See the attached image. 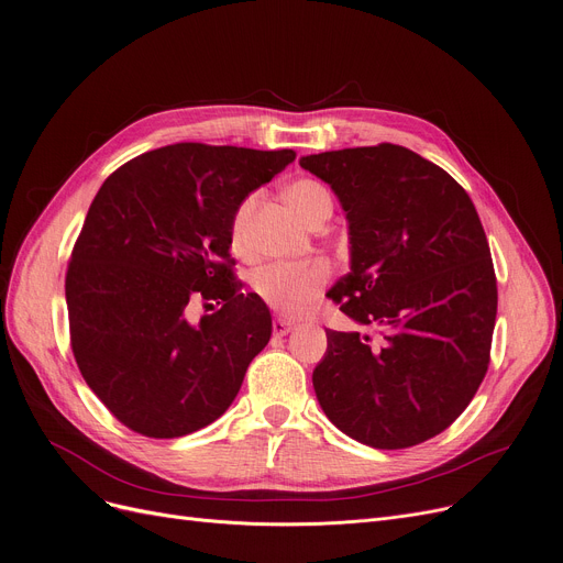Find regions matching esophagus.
Segmentation results:
<instances>
[{"instance_id": "esophagus-1", "label": "esophagus", "mask_w": 563, "mask_h": 563, "mask_svg": "<svg viewBox=\"0 0 563 563\" xmlns=\"http://www.w3.org/2000/svg\"><path fill=\"white\" fill-rule=\"evenodd\" d=\"M291 329H294V321H287V319H283V317H276L274 323H272V331H274L276 338L287 335Z\"/></svg>"}]
</instances>
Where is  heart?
<instances>
[{"mask_svg": "<svg viewBox=\"0 0 563 563\" xmlns=\"http://www.w3.org/2000/svg\"><path fill=\"white\" fill-rule=\"evenodd\" d=\"M323 194H327V189L321 185L312 180H299L287 187L285 200L291 210L306 221L310 207ZM244 214H246V205L240 207V212H236L232 219V228H230L232 249L244 246ZM329 278H331V266L321 260L301 262V264L278 262V264L264 266V269L255 274L253 289L257 291V297L276 312L287 317H301L314 306L319 294L323 291V287H327Z\"/></svg>", "mask_w": 563, "mask_h": 563, "instance_id": "obj_1", "label": "heart"}]
</instances>
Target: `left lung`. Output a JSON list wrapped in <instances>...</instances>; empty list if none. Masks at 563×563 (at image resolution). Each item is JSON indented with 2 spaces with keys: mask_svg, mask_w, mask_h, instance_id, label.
<instances>
[{
  "mask_svg": "<svg viewBox=\"0 0 563 563\" xmlns=\"http://www.w3.org/2000/svg\"><path fill=\"white\" fill-rule=\"evenodd\" d=\"M349 221L351 272L329 297L383 342L327 331L312 372L327 418L376 450L445 431L490 363L497 280L486 232L454 177L395 143L301 157Z\"/></svg>",
  "mask_w": 563,
  "mask_h": 563,
  "instance_id": "1",
  "label": "left lung"
}]
</instances>
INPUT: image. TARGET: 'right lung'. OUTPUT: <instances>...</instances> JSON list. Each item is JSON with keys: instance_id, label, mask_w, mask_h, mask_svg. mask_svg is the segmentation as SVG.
<instances>
[{"instance_id": "add662e5", "label": "right lung", "mask_w": 563, "mask_h": 563, "mask_svg": "<svg viewBox=\"0 0 563 563\" xmlns=\"http://www.w3.org/2000/svg\"><path fill=\"white\" fill-rule=\"evenodd\" d=\"M294 157L173 143L100 187L68 262L70 346L88 388L128 429L180 438L240 393L272 314L232 278L230 228L244 198ZM210 300L220 310L194 322L192 306Z\"/></svg>"}]
</instances>
